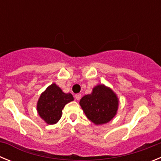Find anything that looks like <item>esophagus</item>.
<instances>
[{"label": "esophagus", "instance_id": "esophagus-1", "mask_svg": "<svg viewBox=\"0 0 161 161\" xmlns=\"http://www.w3.org/2000/svg\"><path fill=\"white\" fill-rule=\"evenodd\" d=\"M80 97H81V94H80V93H77V94L75 95V98H76V100H80Z\"/></svg>", "mask_w": 161, "mask_h": 161}]
</instances>
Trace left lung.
<instances>
[{
    "label": "left lung",
    "mask_w": 161,
    "mask_h": 161,
    "mask_svg": "<svg viewBox=\"0 0 161 161\" xmlns=\"http://www.w3.org/2000/svg\"><path fill=\"white\" fill-rule=\"evenodd\" d=\"M79 103L92 123L102 125L109 123L117 114L119 100L110 88L97 85L93 88L92 93L85 95Z\"/></svg>",
    "instance_id": "left-lung-1"
}]
</instances>
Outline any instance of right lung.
Listing matches in <instances>:
<instances>
[{
    "instance_id": "1",
    "label": "right lung",
    "mask_w": 161,
    "mask_h": 161,
    "mask_svg": "<svg viewBox=\"0 0 161 161\" xmlns=\"http://www.w3.org/2000/svg\"><path fill=\"white\" fill-rule=\"evenodd\" d=\"M73 100L71 93H64L56 84L53 83L41 93L37 102V111L45 123L55 124L60 119L65 105Z\"/></svg>"
}]
</instances>
